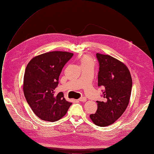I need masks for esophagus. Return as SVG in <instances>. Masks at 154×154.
Listing matches in <instances>:
<instances>
[{
  "label": "esophagus",
  "mask_w": 154,
  "mask_h": 154,
  "mask_svg": "<svg viewBox=\"0 0 154 154\" xmlns=\"http://www.w3.org/2000/svg\"><path fill=\"white\" fill-rule=\"evenodd\" d=\"M78 100L80 101H82V102H85V101H86L87 99H86V98H85V97H82L81 98H79Z\"/></svg>",
  "instance_id": "34e87169"
}]
</instances>
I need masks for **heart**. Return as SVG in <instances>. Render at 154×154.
<instances>
[{"instance_id": "obj_1", "label": "heart", "mask_w": 154, "mask_h": 154, "mask_svg": "<svg viewBox=\"0 0 154 154\" xmlns=\"http://www.w3.org/2000/svg\"><path fill=\"white\" fill-rule=\"evenodd\" d=\"M81 65L82 68L88 67V66H94V61L89 55H84L80 60Z\"/></svg>"}]
</instances>
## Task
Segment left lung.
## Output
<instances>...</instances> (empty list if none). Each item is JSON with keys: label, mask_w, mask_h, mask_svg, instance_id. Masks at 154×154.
<instances>
[{"label": "left lung", "mask_w": 154, "mask_h": 154, "mask_svg": "<svg viewBox=\"0 0 154 154\" xmlns=\"http://www.w3.org/2000/svg\"><path fill=\"white\" fill-rule=\"evenodd\" d=\"M99 63L98 86L102 87L104 101H96L98 109L90 115L98 126L111 125L120 117L129 104L131 93L132 79L127 66L109 55L97 53Z\"/></svg>", "instance_id": "8db88e82"}]
</instances>
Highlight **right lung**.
Wrapping results in <instances>:
<instances>
[{"mask_svg":"<svg viewBox=\"0 0 154 154\" xmlns=\"http://www.w3.org/2000/svg\"><path fill=\"white\" fill-rule=\"evenodd\" d=\"M73 56V53L62 51L46 53L32 59L26 67L25 97L34 113L43 121H58L72 105L62 92L56 94L55 89L63 68Z\"/></svg>","mask_w":154,"mask_h":154,"instance_id":"1","label":"right lung"}]
</instances>
